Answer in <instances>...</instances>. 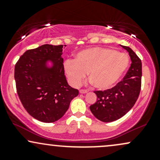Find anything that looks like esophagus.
I'll return each mask as SVG.
<instances>
[{
  "mask_svg": "<svg viewBox=\"0 0 160 160\" xmlns=\"http://www.w3.org/2000/svg\"><path fill=\"white\" fill-rule=\"evenodd\" d=\"M80 93H81V94H85V93H87V90H86V89H80Z\"/></svg>",
  "mask_w": 160,
  "mask_h": 160,
  "instance_id": "obj_1",
  "label": "esophagus"
}]
</instances>
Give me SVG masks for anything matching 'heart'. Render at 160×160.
Returning a JSON list of instances; mask_svg holds the SVG:
<instances>
[{
	"label": "heart",
	"instance_id": "b5f03b06",
	"mask_svg": "<svg viewBox=\"0 0 160 160\" xmlns=\"http://www.w3.org/2000/svg\"><path fill=\"white\" fill-rule=\"evenodd\" d=\"M129 65L127 54L105 47H93L80 51L75 59H67L64 69L70 82L78 86L87 72L95 88L111 89L118 82Z\"/></svg>",
	"mask_w": 160,
	"mask_h": 160
}]
</instances>
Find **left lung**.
<instances>
[{"label":"left lung","instance_id":"1","mask_svg":"<svg viewBox=\"0 0 160 160\" xmlns=\"http://www.w3.org/2000/svg\"><path fill=\"white\" fill-rule=\"evenodd\" d=\"M128 51L132 64L122 81L111 89L95 91L97 102L89 107L92 114L104 122H113L128 113L136 102L141 91L142 65L135 52L129 47L122 46Z\"/></svg>","mask_w":160,"mask_h":160}]
</instances>
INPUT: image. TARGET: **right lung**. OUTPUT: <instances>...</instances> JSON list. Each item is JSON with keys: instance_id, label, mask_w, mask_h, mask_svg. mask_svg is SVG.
Masks as SVG:
<instances>
[{"instance_id": "add662e5", "label": "right lung", "mask_w": 160, "mask_h": 160, "mask_svg": "<svg viewBox=\"0 0 160 160\" xmlns=\"http://www.w3.org/2000/svg\"><path fill=\"white\" fill-rule=\"evenodd\" d=\"M65 45H42L28 49L15 65L16 91L23 107L36 120L56 122L63 117L78 89L65 75L62 50ZM52 66L48 67L47 62Z\"/></svg>"}]
</instances>
